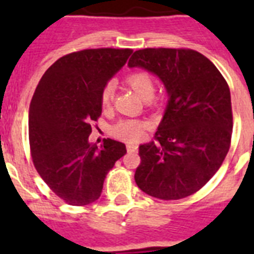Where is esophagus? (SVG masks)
<instances>
[{"mask_svg":"<svg viewBox=\"0 0 254 254\" xmlns=\"http://www.w3.org/2000/svg\"><path fill=\"white\" fill-rule=\"evenodd\" d=\"M127 151H137V149H138V145H137V143H127Z\"/></svg>","mask_w":254,"mask_h":254,"instance_id":"obj_1","label":"esophagus"}]
</instances>
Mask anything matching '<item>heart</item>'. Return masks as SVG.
<instances>
[{
	"label": "heart",
	"instance_id": "b5f03b06",
	"mask_svg": "<svg viewBox=\"0 0 254 254\" xmlns=\"http://www.w3.org/2000/svg\"><path fill=\"white\" fill-rule=\"evenodd\" d=\"M127 83L142 100H151L155 92L154 79L147 71H135L127 77ZM115 84L109 81L104 85L100 93V103L103 108H109L115 100ZM149 127V123L145 120L127 119L121 120L112 127V134L127 142H137L142 138Z\"/></svg>",
	"mask_w": 254,
	"mask_h": 254
}]
</instances>
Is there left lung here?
I'll list each match as a JSON object with an SVG mask.
<instances>
[{
	"label": "left lung",
	"mask_w": 254,
	"mask_h": 254,
	"mask_svg": "<svg viewBox=\"0 0 254 254\" xmlns=\"http://www.w3.org/2000/svg\"><path fill=\"white\" fill-rule=\"evenodd\" d=\"M127 65L155 73L169 93L154 141L139 146L135 183L162 200L190 196L220 169L231 146L228 84L212 62L195 50L142 49Z\"/></svg>",
	"instance_id": "obj_1"
}]
</instances>
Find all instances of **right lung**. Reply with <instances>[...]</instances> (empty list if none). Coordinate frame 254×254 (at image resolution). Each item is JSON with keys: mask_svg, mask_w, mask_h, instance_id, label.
<instances>
[{"mask_svg": "<svg viewBox=\"0 0 254 254\" xmlns=\"http://www.w3.org/2000/svg\"><path fill=\"white\" fill-rule=\"evenodd\" d=\"M130 49H89L59 58L45 72L29 111L33 163L55 195L87 205L101 195L109 170L127 153L123 142H88L101 116L100 93L127 63Z\"/></svg>", "mask_w": 254, "mask_h": 254, "instance_id": "right-lung-1", "label": "right lung"}]
</instances>
